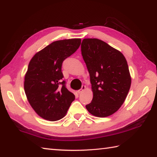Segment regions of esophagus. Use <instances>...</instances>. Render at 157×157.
Masks as SVG:
<instances>
[{
  "mask_svg": "<svg viewBox=\"0 0 157 157\" xmlns=\"http://www.w3.org/2000/svg\"><path fill=\"white\" fill-rule=\"evenodd\" d=\"M85 89H86V86H82V88H81V89H79V90H78V93L79 94H80V93H82V92H83V91H84Z\"/></svg>",
  "mask_w": 157,
  "mask_h": 157,
  "instance_id": "esophagus-1",
  "label": "esophagus"
}]
</instances>
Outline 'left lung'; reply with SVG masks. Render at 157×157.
<instances>
[{
    "mask_svg": "<svg viewBox=\"0 0 157 157\" xmlns=\"http://www.w3.org/2000/svg\"><path fill=\"white\" fill-rule=\"evenodd\" d=\"M81 51L93 93L86 109L98 117L113 115L124 104L130 88L126 59L120 51L97 38L84 39Z\"/></svg>",
    "mask_w": 157,
    "mask_h": 157,
    "instance_id": "left-lung-1",
    "label": "left lung"
}]
</instances>
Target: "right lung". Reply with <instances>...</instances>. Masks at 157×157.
<instances>
[{"instance_id": "right-lung-1", "label": "right lung", "mask_w": 157, "mask_h": 157, "mask_svg": "<svg viewBox=\"0 0 157 157\" xmlns=\"http://www.w3.org/2000/svg\"><path fill=\"white\" fill-rule=\"evenodd\" d=\"M80 44V38L55 41L36 53L29 62L25 76V92L31 106L46 120L63 118L75 99L62 80V65Z\"/></svg>"}]
</instances>
